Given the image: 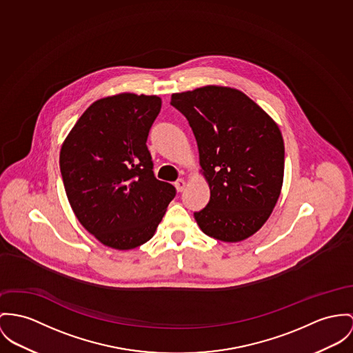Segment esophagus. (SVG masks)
<instances>
[{"label":"esophagus","mask_w":353,"mask_h":353,"mask_svg":"<svg viewBox=\"0 0 353 353\" xmlns=\"http://www.w3.org/2000/svg\"><path fill=\"white\" fill-rule=\"evenodd\" d=\"M174 187H176L177 192H183V190H185V181H184V179H179V180L174 183Z\"/></svg>","instance_id":"obj_1"}]
</instances>
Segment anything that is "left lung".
I'll return each instance as SVG.
<instances>
[{"mask_svg": "<svg viewBox=\"0 0 353 353\" xmlns=\"http://www.w3.org/2000/svg\"><path fill=\"white\" fill-rule=\"evenodd\" d=\"M190 122L211 197L194 212L201 231L241 242L272 215L283 183L285 145L278 125L239 90L205 85L173 94Z\"/></svg>", "mask_w": 353, "mask_h": 353, "instance_id": "left-lung-1", "label": "left lung"}]
</instances>
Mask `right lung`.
<instances>
[{
	"label": "right lung",
	"mask_w": 353,
	"mask_h": 353,
	"mask_svg": "<svg viewBox=\"0 0 353 353\" xmlns=\"http://www.w3.org/2000/svg\"><path fill=\"white\" fill-rule=\"evenodd\" d=\"M161 110L156 95L118 94L83 112L60 150L65 193L81 225L101 243H146L176 188L154 177L146 141Z\"/></svg>",
	"instance_id": "add662e5"
}]
</instances>
